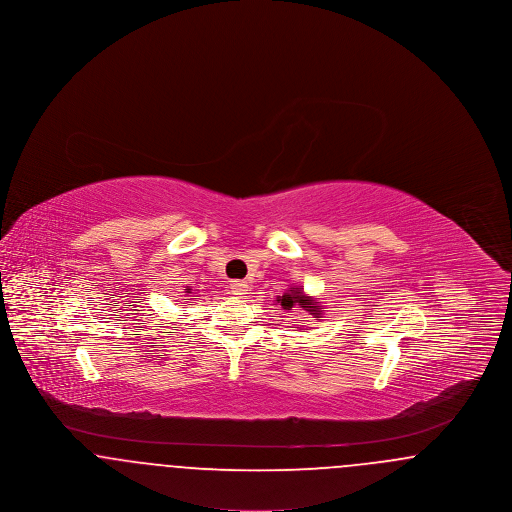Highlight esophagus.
Here are the masks:
<instances>
[{
  "label": "esophagus",
  "mask_w": 512,
  "mask_h": 512,
  "mask_svg": "<svg viewBox=\"0 0 512 512\" xmlns=\"http://www.w3.org/2000/svg\"><path fill=\"white\" fill-rule=\"evenodd\" d=\"M230 292L242 297V295L249 292V284H247L245 280H232V284H230Z\"/></svg>",
  "instance_id": "34e87169"
}]
</instances>
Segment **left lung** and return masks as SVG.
<instances>
[{"mask_svg":"<svg viewBox=\"0 0 512 512\" xmlns=\"http://www.w3.org/2000/svg\"><path fill=\"white\" fill-rule=\"evenodd\" d=\"M276 301L282 305V309H288V311H290L293 305H299V307H301L303 311H307L311 317L317 318V320H320V317H322V311H320V307H318L317 299L305 295L301 286H299V288L286 290L284 295L276 297Z\"/></svg>","mask_w":512,"mask_h":512,"instance_id":"1","label":"left lung"}]
</instances>
